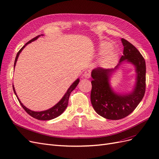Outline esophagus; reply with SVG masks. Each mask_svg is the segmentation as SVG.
<instances>
[{"label":"esophagus","mask_w":159,"mask_h":159,"mask_svg":"<svg viewBox=\"0 0 159 159\" xmlns=\"http://www.w3.org/2000/svg\"><path fill=\"white\" fill-rule=\"evenodd\" d=\"M90 73H91L90 70H86L83 74V76L86 79H89L90 77Z\"/></svg>","instance_id":"esophagus-1"}]
</instances>
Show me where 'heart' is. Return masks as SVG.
Wrapping results in <instances>:
<instances>
[{
    "label": "heart",
    "instance_id": "1",
    "mask_svg": "<svg viewBox=\"0 0 159 159\" xmlns=\"http://www.w3.org/2000/svg\"><path fill=\"white\" fill-rule=\"evenodd\" d=\"M100 47H101L102 51H103V52H106V50L107 51V52H106L105 54L103 55V57H102V63L105 65H110L113 64L116 59L117 55L114 50L110 49L111 47V43L107 42H102Z\"/></svg>",
    "mask_w": 159,
    "mask_h": 159
}]
</instances>
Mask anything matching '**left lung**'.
<instances>
[{
  "instance_id": "obj_1",
  "label": "left lung",
  "mask_w": 159,
  "mask_h": 159,
  "mask_svg": "<svg viewBox=\"0 0 159 159\" xmlns=\"http://www.w3.org/2000/svg\"><path fill=\"white\" fill-rule=\"evenodd\" d=\"M124 52L119 63L113 69L96 68L92 70V105L98 115L107 120L124 118L136 108L145 93V61L138 49L126 39L121 38ZM123 62L131 63L136 68V82L133 90L127 94L117 93L112 89L109 79L112 73Z\"/></svg>"
}]
</instances>
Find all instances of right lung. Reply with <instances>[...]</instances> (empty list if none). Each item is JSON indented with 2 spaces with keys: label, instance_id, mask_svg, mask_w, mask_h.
Masks as SVG:
<instances>
[{
  "label": "right lung",
  "instance_id": "1",
  "mask_svg": "<svg viewBox=\"0 0 159 159\" xmlns=\"http://www.w3.org/2000/svg\"><path fill=\"white\" fill-rule=\"evenodd\" d=\"M41 35H43L42 34V35H38V36H36L35 38H33L32 39L29 41L28 42H27L26 43H25L23 46V47L21 49H20V50L18 52V53L16 55V59H15V61H14V69L15 67V66H16V61H17V59L18 58V56H19L20 53H21L22 51L23 50V49L28 44H29V43H30L31 42H34V41H35V40H36L39 36H41ZM79 81H80L79 79H77L74 82V83L72 84L70 86V87L68 89L67 91H66V93L65 94V95L63 96V98L61 99V100L58 102L57 104H56L54 106H53L52 107H51V108H49V109H48L47 110L41 111H32L31 110L27 108V107H25L24 105H23V104L22 103L21 101H20V99L18 98V96L16 94V91H15V89H14V85H12V87H13L14 93L15 94H16L17 98H18V101L20 102V105L22 106V107L24 109V110L26 111L30 116H31L32 117H34V118L37 119V120H50L54 119V118H55V117L59 116L65 110V109L66 108V107H67V106H68L69 98V96H70V94L71 93V92H72L73 90H75V89L76 88V86L78 85Z\"/></svg>",
  "mask_w": 159,
  "mask_h": 159
}]
</instances>
